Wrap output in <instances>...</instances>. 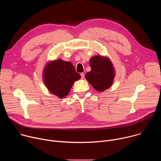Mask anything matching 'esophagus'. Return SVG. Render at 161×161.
I'll use <instances>...</instances> for the list:
<instances>
[{
    "mask_svg": "<svg viewBox=\"0 0 161 161\" xmlns=\"http://www.w3.org/2000/svg\"><path fill=\"white\" fill-rule=\"evenodd\" d=\"M80 75H81V78H82V79H83V78H85V75H84V73H82L80 74Z\"/></svg>",
    "mask_w": 161,
    "mask_h": 161,
    "instance_id": "34e87169",
    "label": "esophagus"
}]
</instances>
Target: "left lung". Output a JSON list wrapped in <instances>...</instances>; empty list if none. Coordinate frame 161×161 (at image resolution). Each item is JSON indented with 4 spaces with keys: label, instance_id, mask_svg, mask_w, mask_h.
Here are the masks:
<instances>
[{
    "label": "left lung",
    "instance_id": "1",
    "mask_svg": "<svg viewBox=\"0 0 161 161\" xmlns=\"http://www.w3.org/2000/svg\"><path fill=\"white\" fill-rule=\"evenodd\" d=\"M89 62L91 71L85 78L96 90L103 92L112 85L115 76L112 62L109 57L98 55L92 57Z\"/></svg>",
    "mask_w": 161,
    "mask_h": 161
}]
</instances>
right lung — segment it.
Listing matches in <instances>:
<instances>
[{
  "label": "right lung",
  "instance_id": "right-lung-1",
  "mask_svg": "<svg viewBox=\"0 0 161 161\" xmlns=\"http://www.w3.org/2000/svg\"><path fill=\"white\" fill-rule=\"evenodd\" d=\"M81 78L71 62L61 58L49 60L42 71V80L50 93L58 98L67 96L76 81Z\"/></svg>",
  "mask_w": 161,
  "mask_h": 161
}]
</instances>
